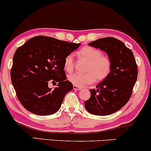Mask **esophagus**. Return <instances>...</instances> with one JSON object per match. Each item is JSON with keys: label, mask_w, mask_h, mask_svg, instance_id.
<instances>
[{"label": "esophagus", "mask_w": 151, "mask_h": 151, "mask_svg": "<svg viewBox=\"0 0 151 151\" xmlns=\"http://www.w3.org/2000/svg\"><path fill=\"white\" fill-rule=\"evenodd\" d=\"M73 89L74 90H81V87H79V86H73Z\"/></svg>", "instance_id": "esophagus-1"}]
</instances>
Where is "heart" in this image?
I'll return each mask as SVG.
<instances>
[{"label":"heart","instance_id":"heart-1","mask_svg":"<svg viewBox=\"0 0 151 151\" xmlns=\"http://www.w3.org/2000/svg\"><path fill=\"white\" fill-rule=\"evenodd\" d=\"M81 59L87 62L84 71L86 73H73L68 76V81L74 86L82 87L96 81H101L106 78L111 71V60L109 57L102 55L97 48L91 46L83 47L78 52ZM74 60L73 54H69L64 60V68L70 72L74 70Z\"/></svg>","mask_w":151,"mask_h":151}]
</instances>
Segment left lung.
I'll list each match as a JSON object with an SVG mask.
<instances>
[{"mask_svg": "<svg viewBox=\"0 0 151 151\" xmlns=\"http://www.w3.org/2000/svg\"><path fill=\"white\" fill-rule=\"evenodd\" d=\"M89 45L106 52L112 67L108 77L96 86L97 89L89 90L91 96L84 106L93 115H109L124 106L131 98L138 66L132 51L116 38H100Z\"/></svg>", "mask_w": 151, "mask_h": 151, "instance_id": "8db88e82", "label": "left lung"}]
</instances>
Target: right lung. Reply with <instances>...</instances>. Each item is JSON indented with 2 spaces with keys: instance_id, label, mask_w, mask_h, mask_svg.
Returning <instances> with one entry per match:
<instances>
[{
  "instance_id": "1",
  "label": "right lung",
  "mask_w": 151,
  "mask_h": 151,
  "mask_svg": "<svg viewBox=\"0 0 151 151\" xmlns=\"http://www.w3.org/2000/svg\"><path fill=\"white\" fill-rule=\"evenodd\" d=\"M80 45L36 36L19 47L13 56L10 77L24 108L42 116L58 111L66 93L73 88L66 80L64 60ZM49 82H58V87L50 89Z\"/></svg>"
}]
</instances>
